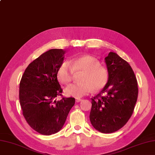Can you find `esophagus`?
Wrapping results in <instances>:
<instances>
[{
  "label": "esophagus",
  "mask_w": 155,
  "mask_h": 155,
  "mask_svg": "<svg viewBox=\"0 0 155 155\" xmlns=\"http://www.w3.org/2000/svg\"><path fill=\"white\" fill-rule=\"evenodd\" d=\"M81 101H82L81 99H75V102H76V103H80V102Z\"/></svg>",
  "instance_id": "34e87169"
}]
</instances>
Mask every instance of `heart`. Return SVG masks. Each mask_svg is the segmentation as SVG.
Wrapping results in <instances>:
<instances>
[{
  "label": "heart",
  "instance_id": "obj_1",
  "mask_svg": "<svg viewBox=\"0 0 155 155\" xmlns=\"http://www.w3.org/2000/svg\"><path fill=\"white\" fill-rule=\"evenodd\" d=\"M75 71H84L81 79L83 83L67 87L65 94L69 97L81 98L94 89L100 91L104 87L108 80L107 70L100 66L99 60L91 56H81L72 58L70 62H63L57 71L58 80L62 84H69L73 80Z\"/></svg>",
  "mask_w": 155,
  "mask_h": 155
}]
</instances>
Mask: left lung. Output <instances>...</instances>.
<instances>
[{
	"label": "left lung",
	"instance_id": "left-lung-1",
	"mask_svg": "<svg viewBox=\"0 0 155 155\" xmlns=\"http://www.w3.org/2000/svg\"><path fill=\"white\" fill-rule=\"evenodd\" d=\"M108 80L91 99L89 119L95 130L103 134L122 128L134 112L138 95L137 81L131 67L115 52L104 58Z\"/></svg>",
	"mask_w": 155,
	"mask_h": 155
}]
</instances>
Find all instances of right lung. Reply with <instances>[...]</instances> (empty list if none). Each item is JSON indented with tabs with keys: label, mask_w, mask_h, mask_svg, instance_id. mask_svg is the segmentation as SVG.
<instances>
[{
	"label": "right lung",
	"mask_w": 155,
	"mask_h": 155,
	"mask_svg": "<svg viewBox=\"0 0 155 155\" xmlns=\"http://www.w3.org/2000/svg\"><path fill=\"white\" fill-rule=\"evenodd\" d=\"M66 51L51 49L34 60L25 69L20 83V103L29 125L38 133L50 135L62 129L71 108L72 97L62 95L57 71L64 62Z\"/></svg>",
	"instance_id": "add662e5"
}]
</instances>
